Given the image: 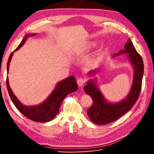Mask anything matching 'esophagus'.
Segmentation results:
<instances>
[{"label": "esophagus", "mask_w": 154, "mask_h": 154, "mask_svg": "<svg viewBox=\"0 0 154 154\" xmlns=\"http://www.w3.org/2000/svg\"><path fill=\"white\" fill-rule=\"evenodd\" d=\"M85 81H86V80H85V79H84V78H79V79H77V83L79 85V86L81 87V86H82L85 84Z\"/></svg>", "instance_id": "34e87169"}]
</instances>
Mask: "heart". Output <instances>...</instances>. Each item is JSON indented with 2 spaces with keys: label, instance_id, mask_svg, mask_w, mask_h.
<instances>
[{
  "label": "heart",
  "instance_id": "1",
  "mask_svg": "<svg viewBox=\"0 0 154 154\" xmlns=\"http://www.w3.org/2000/svg\"><path fill=\"white\" fill-rule=\"evenodd\" d=\"M95 43H91L88 45V48L92 47L95 45ZM103 52H104V50H100L97 54H96L95 55L92 56L91 57L88 58L87 60V61L85 62V64L87 65V66H89V67L94 66V65H95L96 63H97V62L99 60V59H100L102 54H103Z\"/></svg>",
  "mask_w": 154,
  "mask_h": 154
}]
</instances>
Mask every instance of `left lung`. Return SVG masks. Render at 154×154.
<instances>
[{"label": "left lung", "instance_id": "left-lung-1", "mask_svg": "<svg viewBox=\"0 0 154 154\" xmlns=\"http://www.w3.org/2000/svg\"><path fill=\"white\" fill-rule=\"evenodd\" d=\"M124 50H121L114 57L127 54L128 60L134 70L133 82L130 92L125 99L117 103L109 102L102 94L99 88L92 79L87 82L84 87L86 94L89 95L93 100L92 106L87 110V115L94 124L105 125L114 122L130 110L138 99L142 88L143 75V63L142 57L137 52L132 42L128 38ZM95 70H92L89 75H94Z\"/></svg>", "mask_w": 154, "mask_h": 154}]
</instances>
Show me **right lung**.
Returning <instances> with one entry per match:
<instances>
[{
  "label": "right lung",
  "mask_w": 154,
  "mask_h": 154,
  "mask_svg": "<svg viewBox=\"0 0 154 154\" xmlns=\"http://www.w3.org/2000/svg\"><path fill=\"white\" fill-rule=\"evenodd\" d=\"M35 35V34H27L14 52L19 50L25 43L26 39L28 37ZM14 52L11 54L9 58L8 59L7 64V73L9 72V64L14 54ZM6 84L10 97L16 108L24 116L37 122H47L54 119L59 112L60 106L64 98L68 94L74 92L78 89V85L75 77H68L57 83L53 92L44 102L39 105H37V106H26L23 105L14 94L9 84L8 77L6 80Z\"/></svg>",
  "instance_id": "obj_1"
}]
</instances>
